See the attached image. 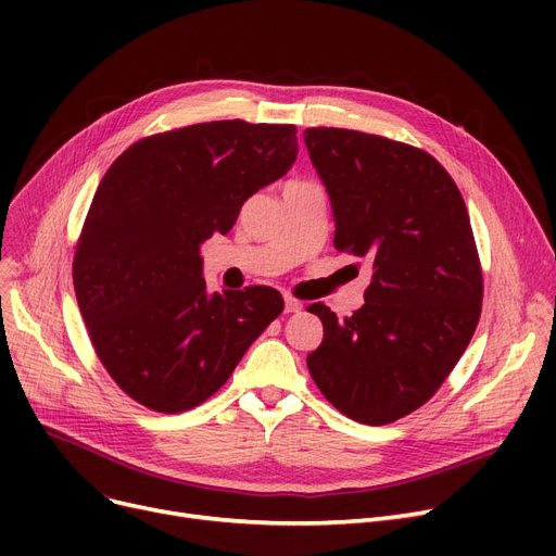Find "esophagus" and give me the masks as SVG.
Listing matches in <instances>:
<instances>
[{"label": "esophagus", "instance_id": "esophagus-1", "mask_svg": "<svg viewBox=\"0 0 556 556\" xmlns=\"http://www.w3.org/2000/svg\"><path fill=\"white\" fill-rule=\"evenodd\" d=\"M283 302H286V313H300L302 311V302L300 300H295V298H290V295H286L283 298Z\"/></svg>", "mask_w": 556, "mask_h": 556}]
</instances>
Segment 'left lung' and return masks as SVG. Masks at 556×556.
I'll return each mask as SVG.
<instances>
[{"instance_id":"8db88e82","label":"left lung","mask_w":556,"mask_h":556,"mask_svg":"<svg viewBox=\"0 0 556 556\" xmlns=\"http://www.w3.org/2000/svg\"><path fill=\"white\" fill-rule=\"evenodd\" d=\"M327 187L340 252L365 256V304L338 319L306 365L349 419L386 426L421 407L469 346L482 311V270L469 212L446 168L415 146L344 128H306Z\"/></svg>"}]
</instances>
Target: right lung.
<instances>
[{"label":"right lung","instance_id":"1","mask_svg":"<svg viewBox=\"0 0 556 556\" xmlns=\"http://www.w3.org/2000/svg\"><path fill=\"white\" fill-rule=\"evenodd\" d=\"M295 160V126L231 119L143 137L112 162L76 245L74 288L99 361L130 399L191 410L283 311L270 286L210 293L200 245Z\"/></svg>","mask_w":556,"mask_h":556}]
</instances>
